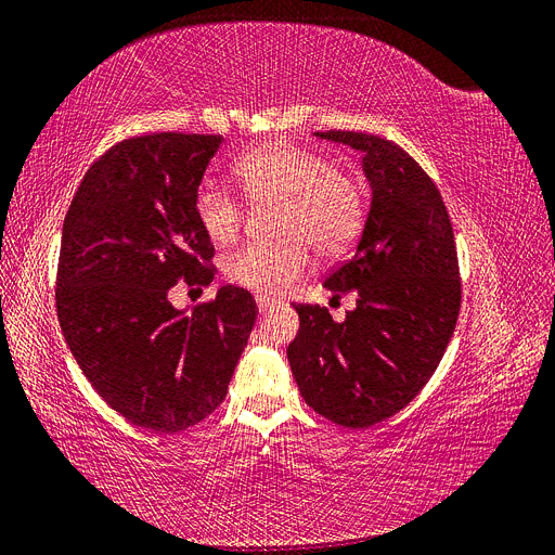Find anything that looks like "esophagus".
<instances>
[{"mask_svg":"<svg viewBox=\"0 0 555 555\" xmlns=\"http://www.w3.org/2000/svg\"><path fill=\"white\" fill-rule=\"evenodd\" d=\"M256 304H258V311H260V313H267L270 309H274V301H272L270 297L258 295V297H256Z\"/></svg>","mask_w":555,"mask_h":555,"instance_id":"esophagus-1","label":"esophagus"}]
</instances>
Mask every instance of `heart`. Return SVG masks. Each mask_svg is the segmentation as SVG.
<instances>
[{"label": "heart", "instance_id": "b5f03b06", "mask_svg": "<svg viewBox=\"0 0 555 555\" xmlns=\"http://www.w3.org/2000/svg\"><path fill=\"white\" fill-rule=\"evenodd\" d=\"M235 180L254 203L279 201L276 244H246L225 260V276L246 291L279 297L306 274L311 249L320 258L343 256L361 233L365 196L359 180L336 171L320 153L288 141H272L235 164ZM194 212L212 242L229 244L240 231V201L215 182H203Z\"/></svg>", "mask_w": 555, "mask_h": 555}]
</instances>
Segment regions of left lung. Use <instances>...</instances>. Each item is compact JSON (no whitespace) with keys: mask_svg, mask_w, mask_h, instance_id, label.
I'll use <instances>...</instances> for the list:
<instances>
[{"mask_svg":"<svg viewBox=\"0 0 555 555\" xmlns=\"http://www.w3.org/2000/svg\"><path fill=\"white\" fill-rule=\"evenodd\" d=\"M359 151L371 184L352 258L326 276V291L357 295L336 322L320 306H295L299 332L288 361L306 404L336 425L363 429L412 402L453 338L460 267L437 184L396 143L363 132H313Z\"/></svg>","mask_w":555,"mask_h":555,"instance_id":"obj_1","label":"left lung"}]
</instances>
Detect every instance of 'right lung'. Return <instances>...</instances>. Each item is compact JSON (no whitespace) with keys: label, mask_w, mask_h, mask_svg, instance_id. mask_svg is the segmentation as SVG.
<instances>
[{"label":"right lung","mask_w":555,"mask_h":555,"mask_svg":"<svg viewBox=\"0 0 555 555\" xmlns=\"http://www.w3.org/2000/svg\"><path fill=\"white\" fill-rule=\"evenodd\" d=\"M221 141L157 132L116 143L87 171L61 231V332L98 396L153 433L215 412L258 315L235 285L192 313L169 301L178 279H215L194 196Z\"/></svg>","instance_id":"add662e5"}]
</instances>
